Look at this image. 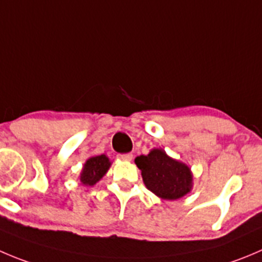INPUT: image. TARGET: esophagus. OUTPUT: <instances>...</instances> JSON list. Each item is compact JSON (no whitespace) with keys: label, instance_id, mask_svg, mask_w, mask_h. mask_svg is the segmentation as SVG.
Segmentation results:
<instances>
[{"label":"esophagus","instance_id":"1","mask_svg":"<svg viewBox=\"0 0 262 262\" xmlns=\"http://www.w3.org/2000/svg\"><path fill=\"white\" fill-rule=\"evenodd\" d=\"M118 157L120 160H123V161H130V160L133 159V155L132 154H120Z\"/></svg>","mask_w":262,"mask_h":262}]
</instances>
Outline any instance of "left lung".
Here are the masks:
<instances>
[{"mask_svg":"<svg viewBox=\"0 0 262 262\" xmlns=\"http://www.w3.org/2000/svg\"><path fill=\"white\" fill-rule=\"evenodd\" d=\"M142 171L147 189L162 200H178L190 192L193 185L192 171L183 162L167 156L162 148H154L148 155L134 160Z\"/></svg>","mask_w":262,"mask_h":262,"instance_id":"obj_1","label":"left lung"}]
</instances>
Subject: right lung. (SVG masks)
<instances>
[{
	"mask_svg": "<svg viewBox=\"0 0 262 262\" xmlns=\"http://www.w3.org/2000/svg\"><path fill=\"white\" fill-rule=\"evenodd\" d=\"M110 160L106 155L93 156L85 161L80 172V182L84 185H95L110 169Z\"/></svg>",
	"mask_w": 262,
	"mask_h": 262,
	"instance_id": "add662e5",
	"label": "right lung"
}]
</instances>
